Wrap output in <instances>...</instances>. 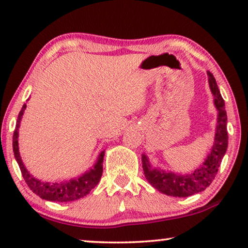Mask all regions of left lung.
<instances>
[{"label": "left lung", "instance_id": "obj_1", "mask_svg": "<svg viewBox=\"0 0 248 248\" xmlns=\"http://www.w3.org/2000/svg\"><path fill=\"white\" fill-rule=\"evenodd\" d=\"M209 86L215 97V106L218 109V122L216 127L215 143L211 151L201 167L191 174H176L174 171H165L154 168L145 155H142V167L147 181L159 192L169 196L187 198L196 193L204 191L215 179L221 160L228 147V132H227V113L225 100L222 99L213 74L208 71Z\"/></svg>", "mask_w": 248, "mask_h": 248}]
</instances>
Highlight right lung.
Here are the masks:
<instances>
[{
    "label": "right lung",
    "mask_w": 248,
    "mask_h": 248,
    "mask_svg": "<svg viewBox=\"0 0 248 248\" xmlns=\"http://www.w3.org/2000/svg\"><path fill=\"white\" fill-rule=\"evenodd\" d=\"M26 107L27 105L25 104L18 115V120H16V130L15 133H13V152H15V158L16 162H18L20 170H21V174L23 178H25L27 185L29 186V188L43 200L56 202L74 201V200H79L87 194H89L91 189L94 188V186L99 183L101 175H103V161L105 151H101L100 155H98V160L93 165V167L84 172L83 175H81L79 178H73L70 179V181H63L60 183L42 182L35 178L32 175L29 174V171L27 170L25 165H23L18 147L19 126Z\"/></svg>",
    "instance_id": "obj_1"
}]
</instances>
